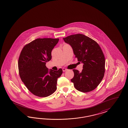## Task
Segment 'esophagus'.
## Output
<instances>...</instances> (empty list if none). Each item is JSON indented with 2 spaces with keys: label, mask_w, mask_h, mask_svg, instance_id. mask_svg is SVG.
I'll list each match as a JSON object with an SVG mask.
<instances>
[{
  "label": "esophagus",
  "mask_w": 128,
  "mask_h": 128,
  "mask_svg": "<svg viewBox=\"0 0 128 128\" xmlns=\"http://www.w3.org/2000/svg\"><path fill=\"white\" fill-rule=\"evenodd\" d=\"M68 70V69H66V68H62V70L63 72H65V71H66Z\"/></svg>",
  "instance_id": "obj_1"
}]
</instances>
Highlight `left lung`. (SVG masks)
Returning <instances> with one entry per match:
<instances>
[{
    "label": "left lung",
    "instance_id": "1",
    "mask_svg": "<svg viewBox=\"0 0 128 128\" xmlns=\"http://www.w3.org/2000/svg\"><path fill=\"white\" fill-rule=\"evenodd\" d=\"M71 46L78 62L83 64L81 72L73 70L74 76L71 80L75 88L87 93L97 88L105 72L104 54L97 42L82 34H76L63 38Z\"/></svg>",
    "mask_w": 128,
    "mask_h": 128
}]
</instances>
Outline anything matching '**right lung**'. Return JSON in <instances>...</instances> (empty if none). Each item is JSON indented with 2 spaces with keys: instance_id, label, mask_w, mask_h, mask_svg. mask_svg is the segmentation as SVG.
Wrapping results in <instances>:
<instances>
[{
  "instance_id": "add662e5",
  "label": "right lung",
  "mask_w": 128,
  "mask_h": 128,
  "mask_svg": "<svg viewBox=\"0 0 128 128\" xmlns=\"http://www.w3.org/2000/svg\"><path fill=\"white\" fill-rule=\"evenodd\" d=\"M59 39L39 38L26 45L18 60L20 78L27 89L34 95L47 97L57 89V80L62 70H50L46 63L52 59V51Z\"/></svg>"
}]
</instances>
